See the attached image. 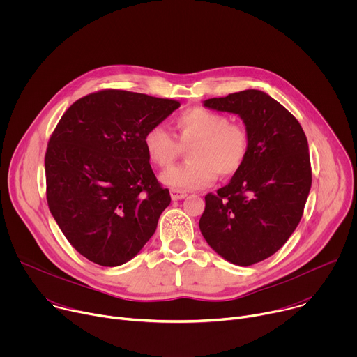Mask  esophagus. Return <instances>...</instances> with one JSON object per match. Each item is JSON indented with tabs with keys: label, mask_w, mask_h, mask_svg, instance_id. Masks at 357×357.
I'll use <instances>...</instances> for the list:
<instances>
[{
	"label": "esophagus",
	"mask_w": 357,
	"mask_h": 357,
	"mask_svg": "<svg viewBox=\"0 0 357 357\" xmlns=\"http://www.w3.org/2000/svg\"><path fill=\"white\" fill-rule=\"evenodd\" d=\"M188 193L185 190H179V189H171V197L172 200H181L183 197H186Z\"/></svg>",
	"instance_id": "obj_1"
}]
</instances>
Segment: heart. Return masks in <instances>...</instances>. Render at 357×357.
Listing matches in <instances>:
<instances>
[{
    "label": "heart",
    "instance_id": "obj_1",
    "mask_svg": "<svg viewBox=\"0 0 357 357\" xmlns=\"http://www.w3.org/2000/svg\"><path fill=\"white\" fill-rule=\"evenodd\" d=\"M174 127L176 137L164 126H152L144 135V146L151 162L169 168L189 148L190 161L161 175L165 185L179 190L211 186L218 174L234 175L244 165L250 151V131L227 114L195 107L181 113Z\"/></svg>",
    "mask_w": 357,
    "mask_h": 357
}]
</instances>
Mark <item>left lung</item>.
Instances as JSON below:
<instances>
[{
	"label": "left lung",
	"instance_id": "left-lung-1",
	"mask_svg": "<svg viewBox=\"0 0 357 357\" xmlns=\"http://www.w3.org/2000/svg\"><path fill=\"white\" fill-rule=\"evenodd\" d=\"M205 106L238 114L250 131L244 165L226 186L205 196L199 220L218 254L247 267L278 251L303 215L312 183L308 141L298 120L264 91L213 97Z\"/></svg>",
	"mask_w": 357,
	"mask_h": 357
}]
</instances>
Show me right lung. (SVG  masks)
<instances>
[{
	"label": "right lung",
	"instance_id": "obj_1",
	"mask_svg": "<svg viewBox=\"0 0 357 357\" xmlns=\"http://www.w3.org/2000/svg\"><path fill=\"white\" fill-rule=\"evenodd\" d=\"M181 103L105 89L65 112L45 154L46 200L87 260L117 267L135 257L171 203L149 165L144 135Z\"/></svg>",
	"mask_w": 357,
	"mask_h": 357
}]
</instances>
